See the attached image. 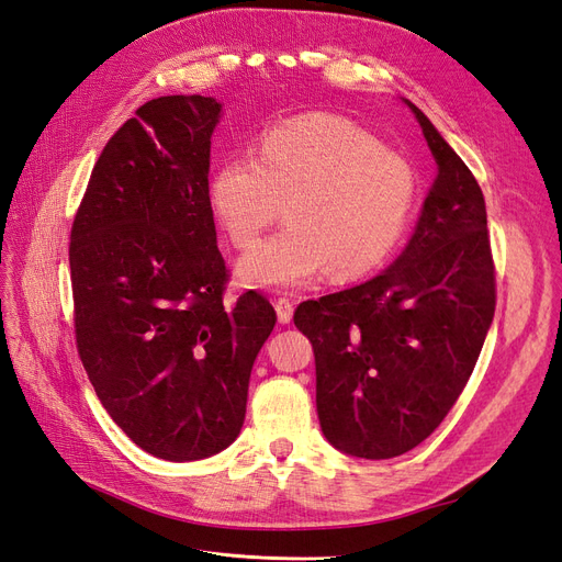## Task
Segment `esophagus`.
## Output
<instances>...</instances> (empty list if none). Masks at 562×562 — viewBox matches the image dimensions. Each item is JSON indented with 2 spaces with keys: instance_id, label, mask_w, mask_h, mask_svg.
<instances>
[{
  "instance_id": "34e87169",
  "label": "esophagus",
  "mask_w": 562,
  "mask_h": 562,
  "mask_svg": "<svg viewBox=\"0 0 562 562\" xmlns=\"http://www.w3.org/2000/svg\"><path fill=\"white\" fill-rule=\"evenodd\" d=\"M276 313H278L280 324H289L294 317V301L286 299V296L276 299Z\"/></svg>"
}]
</instances>
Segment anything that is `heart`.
<instances>
[{
	"label": "heart",
	"instance_id": "obj_1",
	"mask_svg": "<svg viewBox=\"0 0 562 562\" xmlns=\"http://www.w3.org/2000/svg\"><path fill=\"white\" fill-rule=\"evenodd\" d=\"M207 201L236 247L255 245L280 215L289 222L238 263L245 284L292 289L334 270L359 278L401 243L417 201V171L396 150L336 115L270 127L257 157L224 159Z\"/></svg>",
	"mask_w": 562,
	"mask_h": 562
}]
</instances>
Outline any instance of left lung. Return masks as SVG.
<instances>
[{
  "mask_svg": "<svg viewBox=\"0 0 562 562\" xmlns=\"http://www.w3.org/2000/svg\"><path fill=\"white\" fill-rule=\"evenodd\" d=\"M405 103L438 161L417 228L384 273L294 313L315 349L324 438L370 461L414 449L442 424L495 313L482 187L432 122Z\"/></svg>",
  "mask_w": 562,
  "mask_h": 562,
  "instance_id": "left-lung-1",
  "label": "left lung"
}]
</instances>
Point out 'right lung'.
I'll list each match as a JSON object with an SVG mask.
<instances>
[{"label": "right lung", "instance_id": "right-lung-1", "mask_svg": "<svg viewBox=\"0 0 562 562\" xmlns=\"http://www.w3.org/2000/svg\"><path fill=\"white\" fill-rule=\"evenodd\" d=\"M222 103L159 97L101 150L71 226L76 347L101 405L164 461H199L245 422L249 372L273 330L261 294L224 301L207 201Z\"/></svg>", "mask_w": 562, "mask_h": 562}]
</instances>
